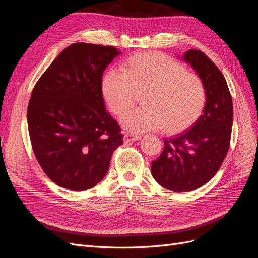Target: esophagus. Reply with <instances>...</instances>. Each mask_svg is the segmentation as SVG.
I'll list each match as a JSON object with an SVG mask.
<instances>
[{
	"mask_svg": "<svg viewBox=\"0 0 258 258\" xmlns=\"http://www.w3.org/2000/svg\"><path fill=\"white\" fill-rule=\"evenodd\" d=\"M140 139H141V136L126 134V135L123 136V142H124V143H130V142L138 141V140H140Z\"/></svg>",
	"mask_w": 258,
	"mask_h": 258,
	"instance_id": "obj_1",
	"label": "esophagus"
}]
</instances>
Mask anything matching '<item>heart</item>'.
I'll list each match as a JSON object with an SVG mask.
<instances>
[{
    "label": "heart",
    "mask_w": 258,
    "mask_h": 258,
    "mask_svg": "<svg viewBox=\"0 0 258 258\" xmlns=\"http://www.w3.org/2000/svg\"><path fill=\"white\" fill-rule=\"evenodd\" d=\"M121 71L111 70L102 80V93L112 112L122 117L142 93L141 108L121 120L132 132L163 128L179 134L196 122L207 103L205 84L196 74L187 72L179 62L160 52L136 53L127 59Z\"/></svg>",
    "instance_id": "heart-1"
}]
</instances>
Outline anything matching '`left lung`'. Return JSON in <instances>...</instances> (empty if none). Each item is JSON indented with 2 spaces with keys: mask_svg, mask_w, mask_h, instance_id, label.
Instances as JSON below:
<instances>
[{
  "mask_svg": "<svg viewBox=\"0 0 258 258\" xmlns=\"http://www.w3.org/2000/svg\"><path fill=\"white\" fill-rule=\"evenodd\" d=\"M177 58L188 63L204 82L207 103L188 130L163 139L165 147L152 161V174L165 188L184 192L208 183L221 168L230 142L232 100L224 75L201 50L190 49Z\"/></svg>",
  "mask_w": 258,
  "mask_h": 258,
  "instance_id": "left-lung-1",
  "label": "left lung"
}]
</instances>
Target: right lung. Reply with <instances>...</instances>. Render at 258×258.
Segmentation results:
<instances>
[{
  "label": "right lung",
  "mask_w": 258,
  "mask_h": 258,
  "mask_svg": "<svg viewBox=\"0 0 258 258\" xmlns=\"http://www.w3.org/2000/svg\"><path fill=\"white\" fill-rule=\"evenodd\" d=\"M120 50L88 43L70 45L36 83L28 128L44 172L63 188H92L107 173L122 144L118 123L105 110L102 75Z\"/></svg>",
  "instance_id": "right-lung-1"
}]
</instances>
